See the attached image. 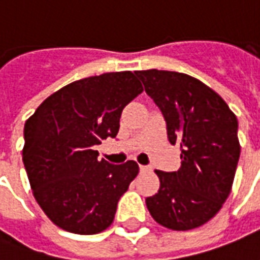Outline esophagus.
Returning a JSON list of instances; mask_svg holds the SVG:
<instances>
[{"label": "esophagus", "mask_w": 260, "mask_h": 260, "mask_svg": "<svg viewBox=\"0 0 260 260\" xmlns=\"http://www.w3.org/2000/svg\"><path fill=\"white\" fill-rule=\"evenodd\" d=\"M139 170H141V173H149L150 167L149 166H139Z\"/></svg>", "instance_id": "34e87169"}]
</instances>
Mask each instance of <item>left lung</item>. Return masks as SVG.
I'll use <instances>...</instances> for the list:
<instances>
[{
    "instance_id": "8db88e82",
    "label": "left lung",
    "mask_w": 260,
    "mask_h": 260,
    "mask_svg": "<svg viewBox=\"0 0 260 260\" xmlns=\"http://www.w3.org/2000/svg\"><path fill=\"white\" fill-rule=\"evenodd\" d=\"M160 108L171 145L180 143L181 167L156 170L160 189L146 198L152 217L175 231L201 227L229 198L240 158L238 121L217 93L173 71H136Z\"/></svg>"
}]
</instances>
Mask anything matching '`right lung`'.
<instances>
[{"label": "right lung", "mask_w": 260, "mask_h": 260, "mask_svg": "<svg viewBox=\"0 0 260 260\" xmlns=\"http://www.w3.org/2000/svg\"><path fill=\"white\" fill-rule=\"evenodd\" d=\"M143 91L136 74L108 72L53 93L26 121L23 164L43 212L75 234L111 225L121 196L139 167L99 160L103 139L115 138L124 107Z\"/></svg>", "instance_id": "1"}]
</instances>
